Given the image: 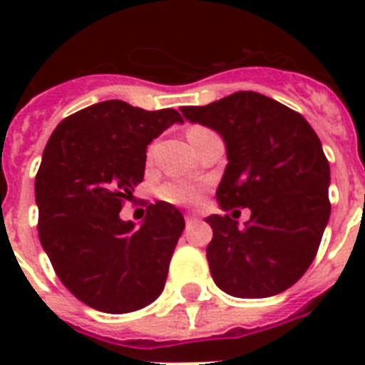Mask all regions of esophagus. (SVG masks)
I'll return each mask as SVG.
<instances>
[{
    "mask_svg": "<svg viewBox=\"0 0 365 365\" xmlns=\"http://www.w3.org/2000/svg\"><path fill=\"white\" fill-rule=\"evenodd\" d=\"M197 220H199V214H197V212H187V214H185V222H187V225L189 223H195Z\"/></svg>",
    "mask_w": 365,
    "mask_h": 365,
    "instance_id": "1",
    "label": "esophagus"
}]
</instances>
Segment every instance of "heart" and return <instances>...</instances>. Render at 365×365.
<instances>
[{"instance_id":"1","label":"heart","mask_w":365,"mask_h":365,"mask_svg":"<svg viewBox=\"0 0 365 365\" xmlns=\"http://www.w3.org/2000/svg\"><path fill=\"white\" fill-rule=\"evenodd\" d=\"M195 130H200V128H191L189 134ZM160 197L168 202H174V205H195L202 197V187L197 183L172 182L166 183L165 187L160 189Z\"/></svg>"}]
</instances>
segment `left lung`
<instances>
[{
	"mask_svg": "<svg viewBox=\"0 0 365 365\" xmlns=\"http://www.w3.org/2000/svg\"><path fill=\"white\" fill-rule=\"evenodd\" d=\"M182 113L225 142L217 202L250 210L244 226L229 214L206 217L214 231L206 257L217 288L259 299L294 286L314 259L331 210L329 163L317 132L297 111L252 91Z\"/></svg>",
	"mask_w": 365,
	"mask_h": 365,
	"instance_id": "obj_1",
	"label": "left lung"
}]
</instances>
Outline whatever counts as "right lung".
I'll return each instance as SVG.
<instances>
[{"instance_id": "add662e5", "label": "right lung", "mask_w": 365, "mask_h": 365, "mask_svg": "<svg viewBox=\"0 0 365 365\" xmlns=\"http://www.w3.org/2000/svg\"><path fill=\"white\" fill-rule=\"evenodd\" d=\"M174 123H183L176 110L106 100L66 117L45 145L36 176L39 240L62 284L96 311H138L165 288L182 212L159 200L140 225L119 212L143 180L148 145Z\"/></svg>"}]
</instances>
